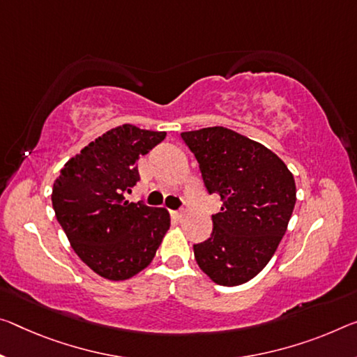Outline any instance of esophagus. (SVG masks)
<instances>
[{"mask_svg": "<svg viewBox=\"0 0 357 357\" xmlns=\"http://www.w3.org/2000/svg\"><path fill=\"white\" fill-rule=\"evenodd\" d=\"M172 218H174L176 220H183L184 213L183 211H172Z\"/></svg>", "mask_w": 357, "mask_h": 357, "instance_id": "esophagus-1", "label": "esophagus"}]
</instances>
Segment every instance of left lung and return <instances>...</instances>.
<instances>
[{
    "mask_svg": "<svg viewBox=\"0 0 357 357\" xmlns=\"http://www.w3.org/2000/svg\"><path fill=\"white\" fill-rule=\"evenodd\" d=\"M181 138L200 163L206 190L222 202L211 236L194 245L197 264L216 284H245L270 262L286 234L296 181L275 152L230 128H200Z\"/></svg>",
    "mask_w": 357,
    "mask_h": 357,
    "instance_id": "1",
    "label": "left lung"
}]
</instances>
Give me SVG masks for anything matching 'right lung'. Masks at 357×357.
<instances>
[{
	"label": "right lung",
	"instance_id": "right-lung-1",
	"mask_svg": "<svg viewBox=\"0 0 357 357\" xmlns=\"http://www.w3.org/2000/svg\"><path fill=\"white\" fill-rule=\"evenodd\" d=\"M165 132L123 123L107 130L60 169L52 188L56 220L75 252L101 278L123 281L152 262L169 229L165 208L130 203L137 162Z\"/></svg>",
	"mask_w": 357,
	"mask_h": 357
}]
</instances>
